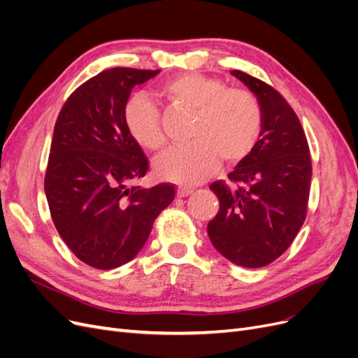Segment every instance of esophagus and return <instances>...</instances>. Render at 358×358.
<instances>
[{
	"label": "esophagus",
	"mask_w": 358,
	"mask_h": 358,
	"mask_svg": "<svg viewBox=\"0 0 358 358\" xmlns=\"http://www.w3.org/2000/svg\"><path fill=\"white\" fill-rule=\"evenodd\" d=\"M194 191L192 187H178V197H187Z\"/></svg>",
	"instance_id": "obj_1"
}]
</instances>
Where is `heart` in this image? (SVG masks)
Returning <instances> with one entry per match:
<instances>
[{
	"label": "heart",
	"instance_id": "1",
	"mask_svg": "<svg viewBox=\"0 0 358 358\" xmlns=\"http://www.w3.org/2000/svg\"><path fill=\"white\" fill-rule=\"evenodd\" d=\"M158 94L170 106L196 113L192 145L159 157L155 162L159 178L191 185L209 178L220 158L237 162L252 152L262 133L263 109L251 91L225 88L222 80L200 73H182L162 83ZM125 127L148 150L159 152L167 145L158 109L142 96L127 104Z\"/></svg>",
	"mask_w": 358,
	"mask_h": 358
}]
</instances>
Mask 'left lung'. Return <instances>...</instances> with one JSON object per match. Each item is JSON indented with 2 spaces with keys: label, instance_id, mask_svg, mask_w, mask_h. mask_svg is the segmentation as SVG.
Masks as SVG:
<instances>
[{
  "label": "left lung",
  "instance_id": "8db88e82",
  "mask_svg": "<svg viewBox=\"0 0 358 358\" xmlns=\"http://www.w3.org/2000/svg\"><path fill=\"white\" fill-rule=\"evenodd\" d=\"M233 76L255 94L263 127L252 152L210 189L220 210L208 224L212 245L231 263L264 267L282 255L306 218L312 162L296 112L272 86L243 71Z\"/></svg>",
  "mask_w": 358,
  "mask_h": 358
}]
</instances>
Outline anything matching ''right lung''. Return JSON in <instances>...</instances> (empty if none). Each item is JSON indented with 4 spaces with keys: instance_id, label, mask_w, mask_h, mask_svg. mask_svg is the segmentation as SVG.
<instances>
[{
    "instance_id": "right-lung-1",
    "label": "right lung",
    "mask_w": 358,
    "mask_h": 358,
    "mask_svg": "<svg viewBox=\"0 0 358 358\" xmlns=\"http://www.w3.org/2000/svg\"><path fill=\"white\" fill-rule=\"evenodd\" d=\"M159 70L116 67L82 83L58 115L45 176L52 221L80 262L116 268L145 246L175 185H136L149 167L125 127L136 85Z\"/></svg>"
}]
</instances>
